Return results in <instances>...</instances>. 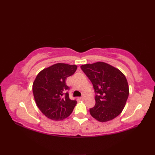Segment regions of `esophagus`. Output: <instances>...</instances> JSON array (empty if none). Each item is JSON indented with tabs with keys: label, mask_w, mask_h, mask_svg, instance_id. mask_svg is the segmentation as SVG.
Instances as JSON below:
<instances>
[{
	"label": "esophagus",
	"mask_w": 155,
	"mask_h": 155,
	"mask_svg": "<svg viewBox=\"0 0 155 155\" xmlns=\"http://www.w3.org/2000/svg\"><path fill=\"white\" fill-rule=\"evenodd\" d=\"M80 99H82V100L84 99V95H83V96H81V97H80Z\"/></svg>",
	"instance_id": "34e87169"
}]
</instances>
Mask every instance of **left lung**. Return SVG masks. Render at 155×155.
<instances>
[{"instance_id": "1", "label": "left lung", "mask_w": 155, "mask_h": 155, "mask_svg": "<svg viewBox=\"0 0 155 155\" xmlns=\"http://www.w3.org/2000/svg\"><path fill=\"white\" fill-rule=\"evenodd\" d=\"M82 71L93 85L95 105L90 108L91 116L100 122L118 116L129 94L125 76L118 69L103 62L82 65Z\"/></svg>"}]
</instances>
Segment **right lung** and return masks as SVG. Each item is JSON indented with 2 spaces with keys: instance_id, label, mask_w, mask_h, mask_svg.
Returning a JSON list of instances; mask_svg holds the SVG:
<instances>
[{
  "instance_id": "obj_1",
  "label": "right lung",
  "mask_w": 155,
  "mask_h": 155,
  "mask_svg": "<svg viewBox=\"0 0 155 155\" xmlns=\"http://www.w3.org/2000/svg\"><path fill=\"white\" fill-rule=\"evenodd\" d=\"M77 68L76 65L57 63L43 69L36 77L32 85L35 100L39 109L50 119L63 120L77 104V101L69 98L70 88L65 82Z\"/></svg>"
}]
</instances>
